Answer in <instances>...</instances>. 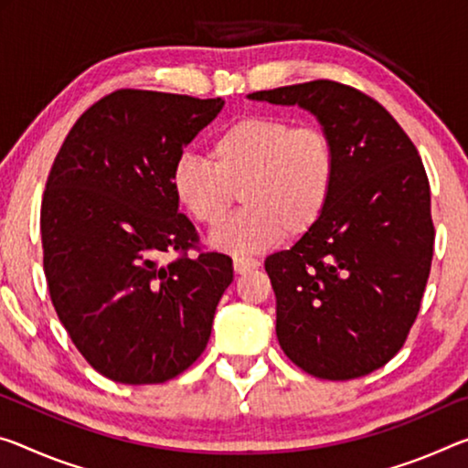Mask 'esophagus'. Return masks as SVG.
I'll return each instance as SVG.
<instances>
[{"label": "esophagus", "mask_w": 468, "mask_h": 468, "mask_svg": "<svg viewBox=\"0 0 468 468\" xmlns=\"http://www.w3.org/2000/svg\"><path fill=\"white\" fill-rule=\"evenodd\" d=\"M258 262L256 258H243V256H237L235 261H233V269H235V272L237 274H248V272H251V271H256L258 269Z\"/></svg>", "instance_id": "34e87169"}]
</instances>
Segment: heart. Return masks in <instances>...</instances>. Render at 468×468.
Here are the masks:
<instances>
[{
    "label": "heart",
    "instance_id": "heart-1",
    "mask_svg": "<svg viewBox=\"0 0 468 468\" xmlns=\"http://www.w3.org/2000/svg\"><path fill=\"white\" fill-rule=\"evenodd\" d=\"M210 162L183 154L170 173L176 202L204 227H217L235 204L243 210L210 235V246L258 254L321 222L337 176V154L327 131L293 127L272 114L239 118L212 137Z\"/></svg>",
    "mask_w": 468,
    "mask_h": 468
}]
</instances>
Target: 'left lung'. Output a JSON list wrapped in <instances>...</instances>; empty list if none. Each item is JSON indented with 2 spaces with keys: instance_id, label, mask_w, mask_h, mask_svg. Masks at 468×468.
<instances>
[{
  "instance_id": "8db88e82",
  "label": "left lung",
  "mask_w": 468,
  "mask_h": 468,
  "mask_svg": "<svg viewBox=\"0 0 468 468\" xmlns=\"http://www.w3.org/2000/svg\"><path fill=\"white\" fill-rule=\"evenodd\" d=\"M248 98L308 110L337 154L321 222L264 261L281 350L318 379L373 373L404 346L431 271V194L417 147L381 103L335 80Z\"/></svg>"
}]
</instances>
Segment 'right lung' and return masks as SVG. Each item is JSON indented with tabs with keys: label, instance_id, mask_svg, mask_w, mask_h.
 I'll list each match as a JSON object with an SVG mask.
<instances>
[{
	"label": "right lung",
	"instance_id": "1",
	"mask_svg": "<svg viewBox=\"0 0 468 468\" xmlns=\"http://www.w3.org/2000/svg\"><path fill=\"white\" fill-rule=\"evenodd\" d=\"M225 100L121 89L74 122L41 204L43 269L72 344L116 383H165L206 350L233 281L217 251L187 256L196 227L170 173ZM165 250L180 258L160 265Z\"/></svg>",
	"mask_w": 468,
	"mask_h": 468
}]
</instances>
